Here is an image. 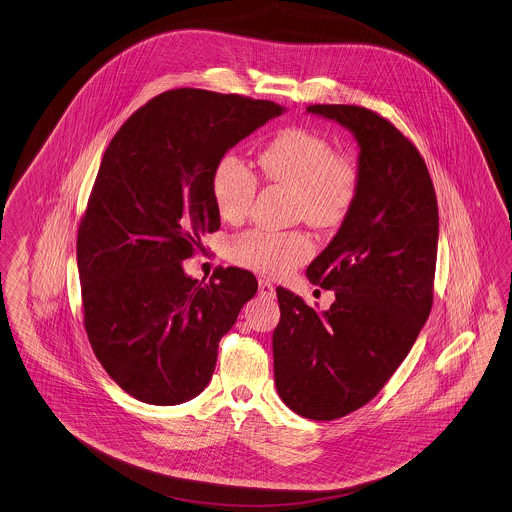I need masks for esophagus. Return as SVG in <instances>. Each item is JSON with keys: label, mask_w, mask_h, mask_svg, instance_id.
I'll return each mask as SVG.
<instances>
[{"label": "esophagus", "mask_w": 512, "mask_h": 512, "mask_svg": "<svg viewBox=\"0 0 512 512\" xmlns=\"http://www.w3.org/2000/svg\"><path fill=\"white\" fill-rule=\"evenodd\" d=\"M259 294L263 298H275V284L269 282V280H259Z\"/></svg>", "instance_id": "obj_1"}]
</instances>
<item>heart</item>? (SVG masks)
Returning a JSON list of instances; mask_svg holds the SVG:
<instances>
[{"instance_id":"obj_1","label":"heart","mask_w":512,"mask_h":512,"mask_svg":"<svg viewBox=\"0 0 512 512\" xmlns=\"http://www.w3.org/2000/svg\"><path fill=\"white\" fill-rule=\"evenodd\" d=\"M263 175L296 193V214L315 228L339 226L353 208L358 169L333 144L308 128H288L261 152ZM257 177L243 159L226 154L212 171V198L222 220L241 222L257 195ZM232 261L263 275L290 273L312 257L302 232L249 230L230 241Z\"/></svg>"}]
</instances>
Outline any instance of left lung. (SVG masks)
I'll use <instances>...</instances> for the list:
<instances>
[{
  "instance_id": "8db88e82",
  "label": "left lung",
  "mask_w": 512,
  "mask_h": 512,
  "mask_svg": "<svg viewBox=\"0 0 512 512\" xmlns=\"http://www.w3.org/2000/svg\"><path fill=\"white\" fill-rule=\"evenodd\" d=\"M358 144V191L339 232L306 269L335 292L329 310L276 288L275 384L298 415L331 421L392 378L433 306L438 208L417 148L386 118L354 105H312Z\"/></svg>"
}]
</instances>
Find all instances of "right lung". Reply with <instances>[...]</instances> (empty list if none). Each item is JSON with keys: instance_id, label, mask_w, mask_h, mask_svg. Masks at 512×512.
<instances>
[{"instance_id": "right-lung-1", "label": "right lung", "mask_w": 512, "mask_h": 512, "mask_svg": "<svg viewBox=\"0 0 512 512\" xmlns=\"http://www.w3.org/2000/svg\"><path fill=\"white\" fill-rule=\"evenodd\" d=\"M273 101L165 91L111 140L78 232L83 323L93 353L138 401L179 405L210 382L220 339L257 292L249 271L202 284L183 261L220 228L212 171L237 142L280 117Z\"/></svg>"}]
</instances>
